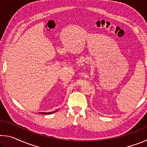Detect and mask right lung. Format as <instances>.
<instances>
[{
  "label": "right lung",
  "instance_id": "right-lung-1",
  "mask_svg": "<svg viewBox=\"0 0 147 147\" xmlns=\"http://www.w3.org/2000/svg\"><path fill=\"white\" fill-rule=\"evenodd\" d=\"M55 111H53V112H49V113H45V112H41V113H42V114H45V115H47V114H51V113H54L55 112Z\"/></svg>",
  "mask_w": 147,
  "mask_h": 147
}]
</instances>
